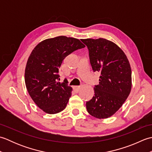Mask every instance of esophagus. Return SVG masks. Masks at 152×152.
Wrapping results in <instances>:
<instances>
[{
    "label": "esophagus",
    "instance_id": "obj_1",
    "mask_svg": "<svg viewBox=\"0 0 152 152\" xmlns=\"http://www.w3.org/2000/svg\"><path fill=\"white\" fill-rule=\"evenodd\" d=\"M81 88V86H73V89L75 91H79V90Z\"/></svg>",
    "mask_w": 152,
    "mask_h": 152
}]
</instances>
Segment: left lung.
<instances>
[{
    "label": "left lung",
    "mask_w": 152,
    "mask_h": 152,
    "mask_svg": "<svg viewBox=\"0 0 152 152\" xmlns=\"http://www.w3.org/2000/svg\"><path fill=\"white\" fill-rule=\"evenodd\" d=\"M89 50L93 70L101 72L95 95L86 102L88 113L98 119L114 115L129 95L131 69L127 56L118 45L104 38L82 39Z\"/></svg>",
    "instance_id": "obj_1"
}]
</instances>
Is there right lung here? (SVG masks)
<instances>
[{
  "label": "right lung",
  "instance_id": "obj_1",
  "mask_svg": "<svg viewBox=\"0 0 152 152\" xmlns=\"http://www.w3.org/2000/svg\"><path fill=\"white\" fill-rule=\"evenodd\" d=\"M83 48L77 38L59 36L42 41L32 51L25 67V85L35 104L47 114L66 108L72 88L58 82L59 69L67 56Z\"/></svg>",
  "mask_w": 152,
  "mask_h": 152
}]
</instances>
